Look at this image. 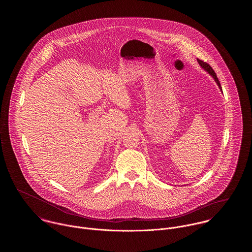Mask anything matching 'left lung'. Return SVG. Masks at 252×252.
<instances>
[{"mask_svg": "<svg viewBox=\"0 0 252 252\" xmlns=\"http://www.w3.org/2000/svg\"><path fill=\"white\" fill-rule=\"evenodd\" d=\"M197 62H198V64L200 65V67L203 69L204 71H206V72H208L214 79H215V81H216V84L217 86L219 87V89H220V91L222 92V88H221V85H220V82H219V80H218V78H217V76H216V73L215 72V71L213 70V68L208 64V63H206V62H204L202 60H198L197 59Z\"/></svg>", "mask_w": 252, "mask_h": 252, "instance_id": "left-lung-1", "label": "left lung"}]
</instances>
